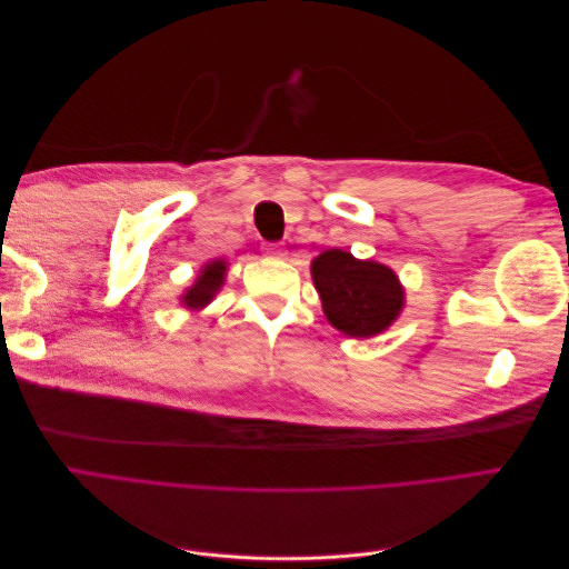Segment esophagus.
Returning a JSON list of instances; mask_svg holds the SVG:
<instances>
[{
  "mask_svg": "<svg viewBox=\"0 0 569 569\" xmlns=\"http://www.w3.org/2000/svg\"><path fill=\"white\" fill-rule=\"evenodd\" d=\"M263 251H266V256H270V258H284V256H287V249H284L282 244H278V242H268V244L263 247Z\"/></svg>",
  "mask_w": 569,
  "mask_h": 569,
  "instance_id": "obj_1",
  "label": "esophagus"
}]
</instances>
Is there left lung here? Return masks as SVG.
Segmentation results:
<instances>
[{
    "label": "left lung",
    "mask_w": 569,
    "mask_h": 569,
    "mask_svg": "<svg viewBox=\"0 0 569 569\" xmlns=\"http://www.w3.org/2000/svg\"><path fill=\"white\" fill-rule=\"evenodd\" d=\"M322 313L339 332L368 339L389 330L403 311V287L382 263L358 261L349 251H322L311 263Z\"/></svg>",
    "instance_id": "obj_1"
}]
</instances>
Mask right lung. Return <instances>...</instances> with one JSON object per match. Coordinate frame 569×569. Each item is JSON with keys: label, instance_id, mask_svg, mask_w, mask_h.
I'll return each mask as SVG.
<instances>
[{"label": "right lung", "instance_id": "obj_1", "mask_svg": "<svg viewBox=\"0 0 569 569\" xmlns=\"http://www.w3.org/2000/svg\"><path fill=\"white\" fill-rule=\"evenodd\" d=\"M226 272H228V261H222V258H216V261L206 263L199 270V278L194 280V284L182 295V306H187L189 311H201L203 306H209L218 295L222 282H226Z\"/></svg>", "mask_w": 569, "mask_h": 569}]
</instances>
